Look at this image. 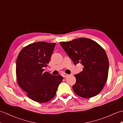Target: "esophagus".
Returning a JSON list of instances; mask_svg holds the SVG:
<instances>
[{"label":"esophagus","instance_id":"34e87169","mask_svg":"<svg viewBox=\"0 0 123 123\" xmlns=\"http://www.w3.org/2000/svg\"><path fill=\"white\" fill-rule=\"evenodd\" d=\"M62 76H63L64 78H66V77L68 76V74H67V73H63V74Z\"/></svg>","mask_w":123,"mask_h":123}]
</instances>
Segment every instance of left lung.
I'll list each match as a JSON object with an SVG mask.
<instances>
[{"instance_id":"obj_1","label":"left lung","mask_w":123,"mask_h":123,"mask_svg":"<svg viewBox=\"0 0 123 123\" xmlns=\"http://www.w3.org/2000/svg\"><path fill=\"white\" fill-rule=\"evenodd\" d=\"M75 65L80 63L83 71L74 75V93L89 98L101 92L108 78L109 62L104 49L92 40L80 38L60 43Z\"/></svg>"}]
</instances>
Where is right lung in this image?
<instances>
[{"label":"right lung","instance_id":"right-lung-1","mask_svg":"<svg viewBox=\"0 0 123 123\" xmlns=\"http://www.w3.org/2000/svg\"><path fill=\"white\" fill-rule=\"evenodd\" d=\"M55 43L37 42L24 47L16 61V76L19 86L32 100L46 103L55 96L62 82L61 75L44 72L49 63Z\"/></svg>","mask_w":123,"mask_h":123}]
</instances>
